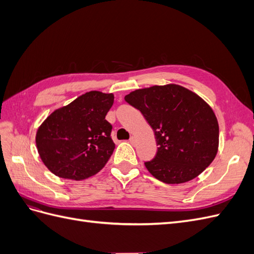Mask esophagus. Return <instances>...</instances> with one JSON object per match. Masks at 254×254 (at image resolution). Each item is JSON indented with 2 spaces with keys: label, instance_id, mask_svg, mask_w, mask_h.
I'll return each mask as SVG.
<instances>
[{
  "label": "esophagus",
  "instance_id": "34e87169",
  "mask_svg": "<svg viewBox=\"0 0 254 254\" xmlns=\"http://www.w3.org/2000/svg\"><path fill=\"white\" fill-rule=\"evenodd\" d=\"M129 142H130V143H131L132 145H134V144H135V142H136V140H135V137H134V136H131V137H130V140H129Z\"/></svg>",
  "mask_w": 254,
  "mask_h": 254
}]
</instances>
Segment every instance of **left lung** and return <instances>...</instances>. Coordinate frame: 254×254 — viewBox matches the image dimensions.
<instances>
[{
  "label": "left lung",
  "instance_id": "left-lung-1",
  "mask_svg": "<svg viewBox=\"0 0 254 254\" xmlns=\"http://www.w3.org/2000/svg\"><path fill=\"white\" fill-rule=\"evenodd\" d=\"M125 101L140 110L159 145L156 157L145 162L148 172L167 184L200 175L218 149L219 127L211 107L178 84L135 90Z\"/></svg>",
  "mask_w": 254,
  "mask_h": 254
}]
</instances>
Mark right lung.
I'll use <instances>...</instances> for the list:
<instances>
[{
    "label": "right lung",
    "mask_w": 254,
    "mask_h": 254,
    "mask_svg": "<svg viewBox=\"0 0 254 254\" xmlns=\"http://www.w3.org/2000/svg\"><path fill=\"white\" fill-rule=\"evenodd\" d=\"M113 94L90 91L54 111L38 128L36 145L49 170L60 178L83 180L108 162L115 144L105 118Z\"/></svg>",
    "instance_id": "add662e5"
}]
</instances>
